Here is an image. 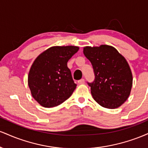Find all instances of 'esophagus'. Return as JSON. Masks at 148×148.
Listing matches in <instances>:
<instances>
[{
    "label": "esophagus",
    "mask_w": 148,
    "mask_h": 148,
    "mask_svg": "<svg viewBox=\"0 0 148 148\" xmlns=\"http://www.w3.org/2000/svg\"><path fill=\"white\" fill-rule=\"evenodd\" d=\"M84 83H85V80L84 79H82L79 80V81H78V84H84Z\"/></svg>",
    "instance_id": "1"
}]
</instances>
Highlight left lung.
<instances>
[{
	"instance_id": "8db88e82",
	"label": "left lung",
	"mask_w": 148,
	"mask_h": 148,
	"mask_svg": "<svg viewBox=\"0 0 148 148\" xmlns=\"http://www.w3.org/2000/svg\"><path fill=\"white\" fill-rule=\"evenodd\" d=\"M84 53L90 61L95 79L90 86L93 99L106 108H117L131 93L133 76L125 58L112 46L84 47Z\"/></svg>"
}]
</instances>
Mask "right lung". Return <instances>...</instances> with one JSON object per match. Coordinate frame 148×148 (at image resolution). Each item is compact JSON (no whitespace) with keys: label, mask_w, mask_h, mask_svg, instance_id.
<instances>
[{"label":"right lung","mask_w":148,"mask_h":148,"mask_svg":"<svg viewBox=\"0 0 148 148\" xmlns=\"http://www.w3.org/2000/svg\"><path fill=\"white\" fill-rule=\"evenodd\" d=\"M79 49L76 46L51 47L34 60L28 73V84L33 97L41 106H58L72 95L76 84L67 63Z\"/></svg>","instance_id":"obj_1"}]
</instances>
